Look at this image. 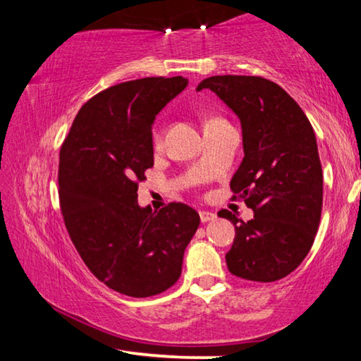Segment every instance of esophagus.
Returning <instances> with one entry per match:
<instances>
[{
  "label": "esophagus",
  "mask_w": 361,
  "mask_h": 361,
  "mask_svg": "<svg viewBox=\"0 0 361 361\" xmlns=\"http://www.w3.org/2000/svg\"><path fill=\"white\" fill-rule=\"evenodd\" d=\"M199 216H200V221H202V223L215 221V219H216V215H215V213H212V212H200Z\"/></svg>",
  "instance_id": "1"
}]
</instances>
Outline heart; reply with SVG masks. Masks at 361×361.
Instances as JSON below:
<instances>
[{"label": "heart", "instance_id": "obj_1", "mask_svg": "<svg viewBox=\"0 0 361 361\" xmlns=\"http://www.w3.org/2000/svg\"><path fill=\"white\" fill-rule=\"evenodd\" d=\"M216 121H221V119L213 118V119L207 122V124H210V122H216ZM152 145H154V148H159V146L162 145V127H161V124H156L154 129H152Z\"/></svg>", "mask_w": 361, "mask_h": 361}]
</instances>
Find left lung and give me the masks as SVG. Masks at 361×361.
<instances>
[{
  "label": "left lung",
  "mask_w": 361,
  "mask_h": 361,
  "mask_svg": "<svg viewBox=\"0 0 361 361\" xmlns=\"http://www.w3.org/2000/svg\"><path fill=\"white\" fill-rule=\"evenodd\" d=\"M202 89L239 116L245 156L231 189L255 212L250 221L218 213L235 228L226 264L235 277L276 282L301 264L320 224L323 172L314 129L301 106L261 76H212Z\"/></svg>",
  "instance_id": "1"
}]
</instances>
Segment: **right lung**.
I'll list each match as a JSON object with an SVG mask.
<instances>
[{
  "instance_id": "add662e5",
  "label": "right lung",
  "mask_w": 361,
  "mask_h": 361,
  "mask_svg": "<svg viewBox=\"0 0 361 361\" xmlns=\"http://www.w3.org/2000/svg\"><path fill=\"white\" fill-rule=\"evenodd\" d=\"M188 85L183 76L143 78L92 97L60 148V210L89 271L132 298L166 291L181 276L199 213L181 202L138 205V183L154 166L152 122Z\"/></svg>"
}]
</instances>
